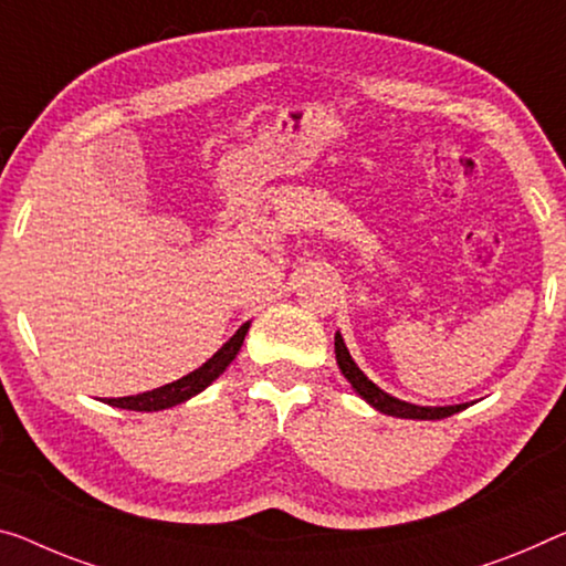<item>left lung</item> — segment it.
Returning <instances> with one entry per match:
<instances>
[{"label":"left lung","instance_id":"1","mask_svg":"<svg viewBox=\"0 0 566 566\" xmlns=\"http://www.w3.org/2000/svg\"><path fill=\"white\" fill-rule=\"evenodd\" d=\"M334 349H336L338 369L344 371V377L352 381V387L364 399H367V402L374 407V410H379V412H385V415H392V417H407V420H442V417H450V415H455V412L465 410V407H468V405L420 407V405L402 402V399H397V397H389L387 392H381V389L374 385L371 379H367V374H364L359 367H356L349 349H346L342 334H336Z\"/></svg>","mask_w":566,"mask_h":566}]
</instances>
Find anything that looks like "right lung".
<instances>
[{
  "label": "right lung",
  "instance_id": "add662e5",
  "mask_svg": "<svg viewBox=\"0 0 566 566\" xmlns=\"http://www.w3.org/2000/svg\"><path fill=\"white\" fill-rule=\"evenodd\" d=\"M248 328L250 324H242L238 328V334H234L210 361H205L202 367L195 369L192 374H187V377L171 381V385H164L159 389H151V392H144V395L108 397L106 402L113 407H120V410H136V412H156V410H167V407H174L179 402H187L189 397H195L202 392L205 387H210L212 381L230 367V361L238 356L242 342H245Z\"/></svg>",
  "mask_w": 566,
  "mask_h": 566
}]
</instances>
